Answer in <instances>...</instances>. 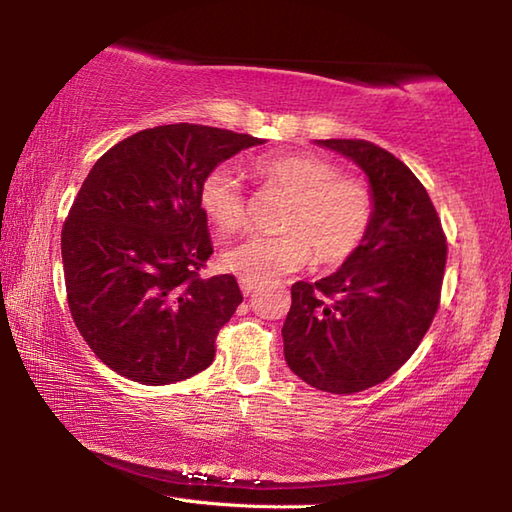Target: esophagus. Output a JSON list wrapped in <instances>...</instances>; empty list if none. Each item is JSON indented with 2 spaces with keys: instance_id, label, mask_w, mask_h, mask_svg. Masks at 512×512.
<instances>
[{
  "instance_id": "esophagus-1",
  "label": "esophagus",
  "mask_w": 512,
  "mask_h": 512,
  "mask_svg": "<svg viewBox=\"0 0 512 512\" xmlns=\"http://www.w3.org/2000/svg\"><path fill=\"white\" fill-rule=\"evenodd\" d=\"M239 287H241V291L246 293V296H250V293H255L259 289V284L250 282V280H244V277H239Z\"/></svg>"
}]
</instances>
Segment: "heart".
<instances>
[{
  "instance_id": "b5f03b06",
  "label": "heart",
  "mask_w": 512,
  "mask_h": 512,
  "mask_svg": "<svg viewBox=\"0 0 512 512\" xmlns=\"http://www.w3.org/2000/svg\"><path fill=\"white\" fill-rule=\"evenodd\" d=\"M253 169L266 187L287 194L280 210L282 232L253 235L223 250V264L255 284L305 266L341 264L366 239L375 198L361 180L341 176L339 167L309 153L259 155ZM198 203L216 228L237 232L246 225L248 203L239 176L228 164L207 171Z\"/></svg>"
}]
</instances>
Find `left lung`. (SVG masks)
<instances>
[{
	"instance_id": "1",
	"label": "left lung",
	"mask_w": 512,
	"mask_h": 512,
	"mask_svg": "<svg viewBox=\"0 0 512 512\" xmlns=\"http://www.w3.org/2000/svg\"><path fill=\"white\" fill-rule=\"evenodd\" d=\"M366 171L375 216L339 271L291 287L284 359L309 386L352 395L400 370L440 305L447 239L415 173L366 140H318Z\"/></svg>"
}]
</instances>
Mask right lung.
<instances>
[{
    "label": "right lung",
    "instance_id": "right-lung-1",
    "mask_svg": "<svg viewBox=\"0 0 512 512\" xmlns=\"http://www.w3.org/2000/svg\"><path fill=\"white\" fill-rule=\"evenodd\" d=\"M257 137L201 124L135 133L94 162L69 210V311L121 377L176 384L214 361L216 334L241 305L235 275L201 277L214 253L198 203L207 171Z\"/></svg>",
    "mask_w": 512,
    "mask_h": 512
}]
</instances>
